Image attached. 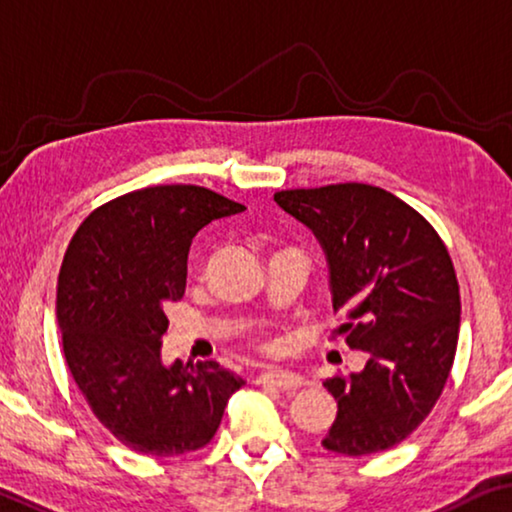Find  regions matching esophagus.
<instances>
[{"mask_svg":"<svg viewBox=\"0 0 512 512\" xmlns=\"http://www.w3.org/2000/svg\"><path fill=\"white\" fill-rule=\"evenodd\" d=\"M259 383L273 385V387H278V390H299L301 385H306L304 378H301L299 373L283 371V369L264 371L262 376H259Z\"/></svg>","mask_w":512,"mask_h":512,"instance_id":"34e87169","label":"esophagus"}]
</instances>
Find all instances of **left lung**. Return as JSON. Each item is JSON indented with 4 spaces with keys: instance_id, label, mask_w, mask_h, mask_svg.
I'll use <instances>...</instances> for the list:
<instances>
[{
    "instance_id": "left-lung-1",
    "label": "left lung",
    "mask_w": 512,
    "mask_h": 512,
    "mask_svg": "<svg viewBox=\"0 0 512 512\" xmlns=\"http://www.w3.org/2000/svg\"><path fill=\"white\" fill-rule=\"evenodd\" d=\"M273 199L320 241L334 311L350 320L345 343L369 352L364 371L322 383L338 403L322 445L348 457L390 450L431 413L455 362L462 304L448 248L415 208L376 185Z\"/></svg>"
}]
</instances>
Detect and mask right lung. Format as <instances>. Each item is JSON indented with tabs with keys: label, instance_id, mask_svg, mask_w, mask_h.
<instances>
[{
	"label": "right lung",
	"instance_id": "obj_1",
	"mask_svg": "<svg viewBox=\"0 0 512 512\" xmlns=\"http://www.w3.org/2000/svg\"><path fill=\"white\" fill-rule=\"evenodd\" d=\"M246 206L199 185H155L92 211L57 276L62 350L92 413L129 450L178 457L211 443L243 378L218 362L162 364L201 227Z\"/></svg>",
	"mask_w": 512,
	"mask_h": 512
}]
</instances>
